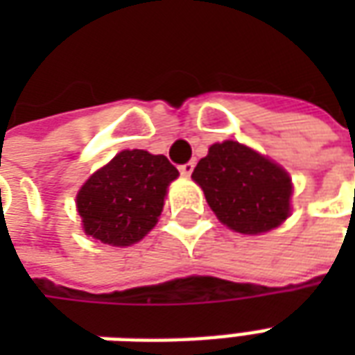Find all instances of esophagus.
<instances>
[{"instance_id":"obj_1","label":"esophagus","mask_w":355,"mask_h":355,"mask_svg":"<svg viewBox=\"0 0 355 355\" xmlns=\"http://www.w3.org/2000/svg\"><path fill=\"white\" fill-rule=\"evenodd\" d=\"M178 171H180V175H182V177H190L193 171V162H188V163H184V165H180V167H178Z\"/></svg>"}]
</instances>
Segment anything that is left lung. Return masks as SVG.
Segmentation results:
<instances>
[{
  "mask_svg": "<svg viewBox=\"0 0 355 355\" xmlns=\"http://www.w3.org/2000/svg\"><path fill=\"white\" fill-rule=\"evenodd\" d=\"M216 218L239 234H264L291 215L293 184L287 171L236 140L216 142L196 165Z\"/></svg>",
  "mask_w": 355,
  "mask_h": 355,
  "instance_id": "obj_1",
  "label": "left lung"
}]
</instances>
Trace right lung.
<instances>
[{"label": "right lung", "mask_w": 355, "mask_h": 355, "mask_svg": "<svg viewBox=\"0 0 355 355\" xmlns=\"http://www.w3.org/2000/svg\"><path fill=\"white\" fill-rule=\"evenodd\" d=\"M178 177L165 155L123 150L93 173L76 198L83 230L106 245L127 247L152 230Z\"/></svg>", "instance_id": "1"}]
</instances>
